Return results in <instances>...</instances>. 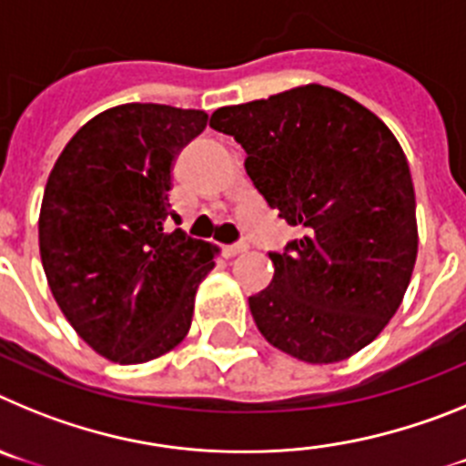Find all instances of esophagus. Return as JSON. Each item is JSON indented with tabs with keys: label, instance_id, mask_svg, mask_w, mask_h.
I'll return each mask as SVG.
<instances>
[{
	"label": "esophagus",
	"instance_id": "obj_1",
	"mask_svg": "<svg viewBox=\"0 0 466 466\" xmlns=\"http://www.w3.org/2000/svg\"><path fill=\"white\" fill-rule=\"evenodd\" d=\"M221 252H224L226 258H233V257H238V254L245 252V247H242V245H226V247H221Z\"/></svg>",
	"mask_w": 466,
	"mask_h": 466
}]
</instances>
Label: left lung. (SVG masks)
Returning a JSON list of instances; mask_svg holds the SVG:
<instances>
[{
    "label": "left lung",
    "instance_id": "8db88e82",
    "mask_svg": "<svg viewBox=\"0 0 466 466\" xmlns=\"http://www.w3.org/2000/svg\"><path fill=\"white\" fill-rule=\"evenodd\" d=\"M209 126L245 149V170L300 230L268 254L273 282L249 296L258 331L306 364L357 355L401 306L418 258L409 160L371 109L329 86L221 106Z\"/></svg>",
    "mask_w": 466,
    "mask_h": 466
}]
</instances>
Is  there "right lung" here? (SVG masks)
I'll return each instance as SVG.
<instances>
[{
  "label": "right lung",
  "mask_w": 466,
  "mask_h": 466,
  "mask_svg": "<svg viewBox=\"0 0 466 466\" xmlns=\"http://www.w3.org/2000/svg\"><path fill=\"white\" fill-rule=\"evenodd\" d=\"M200 109L118 105L65 144L39 212L48 287L100 357L147 364L187 339L196 291L219 247L167 233L179 151L208 126Z\"/></svg>",
  "instance_id": "right-lung-1"
}]
</instances>
